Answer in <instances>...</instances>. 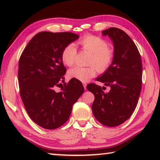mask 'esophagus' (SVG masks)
Returning <instances> with one entry per match:
<instances>
[{
  "label": "esophagus",
  "mask_w": 160,
  "mask_h": 160,
  "mask_svg": "<svg viewBox=\"0 0 160 160\" xmlns=\"http://www.w3.org/2000/svg\"><path fill=\"white\" fill-rule=\"evenodd\" d=\"M82 85H83L84 88H85V90H86V89H87V83L86 82H82Z\"/></svg>",
  "instance_id": "esophagus-1"
}]
</instances>
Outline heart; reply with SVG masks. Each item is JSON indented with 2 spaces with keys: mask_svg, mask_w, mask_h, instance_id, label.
<instances>
[{
  "mask_svg": "<svg viewBox=\"0 0 160 160\" xmlns=\"http://www.w3.org/2000/svg\"><path fill=\"white\" fill-rule=\"evenodd\" d=\"M79 44L84 49L92 53L89 65L96 67H74L69 70L68 76L70 78L87 82L95 76L97 72L96 67L99 71L103 72L110 66L113 58V51L108 47L105 40L94 35L85 36L80 40ZM76 53L77 51L74 45L68 44L65 47L61 52L63 63L67 66H72L75 63Z\"/></svg>",
  "mask_w": 160,
  "mask_h": 160,
  "instance_id": "obj_1",
  "label": "heart"
}]
</instances>
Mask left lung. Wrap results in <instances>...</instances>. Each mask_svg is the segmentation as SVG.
<instances>
[{
  "label": "left lung",
  "instance_id": "obj_1",
  "mask_svg": "<svg viewBox=\"0 0 160 160\" xmlns=\"http://www.w3.org/2000/svg\"><path fill=\"white\" fill-rule=\"evenodd\" d=\"M102 33L113 42V58L97 80L111 89L104 92V87L102 89L94 83L87 89L94 95L92 105L94 117L103 125L115 127L128 120L137 106L142 87V61L136 45L125 32L111 28Z\"/></svg>",
  "mask_w": 160,
  "mask_h": 160
}]
</instances>
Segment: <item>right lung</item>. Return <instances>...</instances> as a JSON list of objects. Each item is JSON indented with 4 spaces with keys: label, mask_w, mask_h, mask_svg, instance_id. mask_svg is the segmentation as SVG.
Masks as SVG:
<instances>
[{
    "label": "right lung",
    "mask_w": 160,
    "mask_h": 160,
    "mask_svg": "<svg viewBox=\"0 0 160 160\" xmlns=\"http://www.w3.org/2000/svg\"><path fill=\"white\" fill-rule=\"evenodd\" d=\"M79 37L72 32H42L22 53L18 68L20 96L29 117L42 128L53 130L63 126L83 93L82 82L73 78L60 92L54 90L63 82L66 72L62 51Z\"/></svg>",
    "instance_id": "right-lung-1"
}]
</instances>
